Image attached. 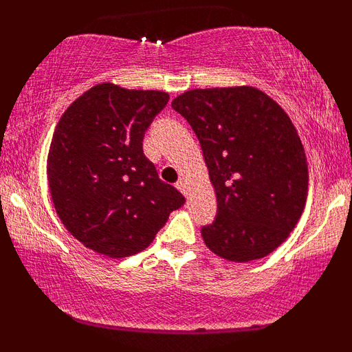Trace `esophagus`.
Wrapping results in <instances>:
<instances>
[{"label": "esophagus", "instance_id": "obj_1", "mask_svg": "<svg viewBox=\"0 0 352 352\" xmlns=\"http://www.w3.org/2000/svg\"><path fill=\"white\" fill-rule=\"evenodd\" d=\"M176 187H177V189H179L184 195L187 194V182H186V179H179V181H177V182H176Z\"/></svg>", "mask_w": 352, "mask_h": 352}]
</instances>
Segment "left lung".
<instances>
[{"label":"left lung","mask_w":352,"mask_h":352,"mask_svg":"<svg viewBox=\"0 0 352 352\" xmlns=\"http://www.w3.org/2000/svg\"><path fill=\"white\" fill-rule=\"evenodd\" d=\"M171 107L194 129L218 200L201 228L218 256L248 263L274 252L295 228L307 195V162L292 120L254 89H192Z\"/></svg>","instance_id":"8db88e82"}]
</instances>
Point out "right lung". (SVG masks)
<instances>
[{"label":"right lung","mask_w":352,"mask_h":352,"mask_svg":"<svg viewBox=\"0 0 352 352\" xmlns=\"http://www.w3.org/2000/svg\"><path fill=\"white\" fill-rule=\"evenodd\" d=\"M162 91L102 83L57 123L47 157L52 204L69 232L100 254L123 258L151 245L186 199L144 155V134L165 109Z\"/></svg>","instance_id":"obj_1"}]
</instances>
